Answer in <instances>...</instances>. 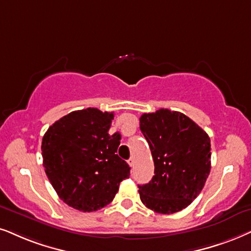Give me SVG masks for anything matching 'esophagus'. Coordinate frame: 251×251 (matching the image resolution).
I'll list each match as a JSON object with an SVG mask.
<instances>
[{
  "mask_svg": "<svg viewBox=\"0 0 251 251\" xmlns=\"http://www.w3.org/2000/svg\"><path fill=\"white\" fill-rule=\"evenodd\" d=\"M128 164H129V167H134V157H131L128 160Z\"/></svg>",
  "mask_w": 251,
  "mask_h": 251,
  "instance_id": "esophagus-1",
  "label": "esophagus"
}]
</instances>
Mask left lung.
Segmentation results:
<instances>
[{
    "label": "left lung",
    "instance_id": "obj_1",
    "mask_svg": "<svg viewBox=\"0 0 251 251\" xmlns=\"http://www.w3.org/2000/svg\"><path fill=\"white\" fill-rule=\"evenodd\" d=\"M155 170L139 186L146 207L156 213L182 211L204 188L211 170V140L201 127L177 111L160 109L140 117Z\"/></svg>",
    "mask_w": 251,
    "mask_h": 251
}]
</instances>
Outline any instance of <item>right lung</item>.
Returning <instances> with one entry per match:
<instances>
[{
  "label": "right lung",
  "instance_id": "right-lung-1",
  "mask_svg": "<svg viewBox=\"0 0 251 251\" xmlns=\"http://www.w3.org/2000/svg\"><path fill=\"white\" fill-rule=\"evenodd\" d=\"M113 112L73 111L50 126L41 142L45 173L62 201L82 212L110 204L129 166L117 151L120 134H109Z\"/></svg>",
  "mask_w": 251,
  "mask_h": 251
}]
</instances>
